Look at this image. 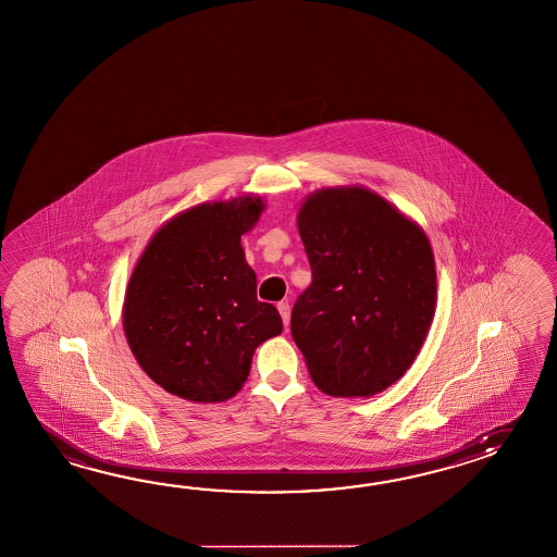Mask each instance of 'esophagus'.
I'll return each mask as SVG.
<instances>
[{
  "mask_svg": "<svg viewBox=\"0 0 557 557\" xmlns=\"http://www.w3.org/2000/svg\"><path fill=\"white\" fill-rule=\"evenodd\" d=\"M277 309H280V313H282V320H284L285 327H287V325H289V313H292L289 304H287V301H282V304H277Z\"/></svg>",
  "mask_w": 557,
  "mask_h": 557,
  "instance_id": "34e87169",
  "label": "esophagus"
}]
</instances>
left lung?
I'll return each instance as SVG.
<instances>
[{"instance_id": "obj_1", "label": "left lung", "mask_w": 557, "mask_h": 557, "mask_svg": "<svg viewBox=\"0 0 557 557\" xmlns=\"http://www.w3.org/2000/svg\"><path fill=\"white\" fill-rule=\"evenodd\" d=\"M297 230L311 284L292 309V335L313 384L327 396L382 394L432 327L437 275L428 235L363 186L309 194Z\"/></svg>"}]
</instances>
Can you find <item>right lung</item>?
I'll list each match as a JSON object with an SVG mask.
<instances>
[{"label":"right lung","instance_id":"obj_1","mask_svg":"<svg viewBox=\"0 0 557 557\" xmlns=\"http://www.w3.org/2000/svg\"><path fill=\"white\" fill-rule=\"evenodd\" d=\"M263 210L253 194L203 201L163 223L141 251L125 287L124 334L168 394L196 404L234 397L256 347L282 334L242 248Z\"/></svg>","mask_w":557,"mask_h":557}]
</instances>
